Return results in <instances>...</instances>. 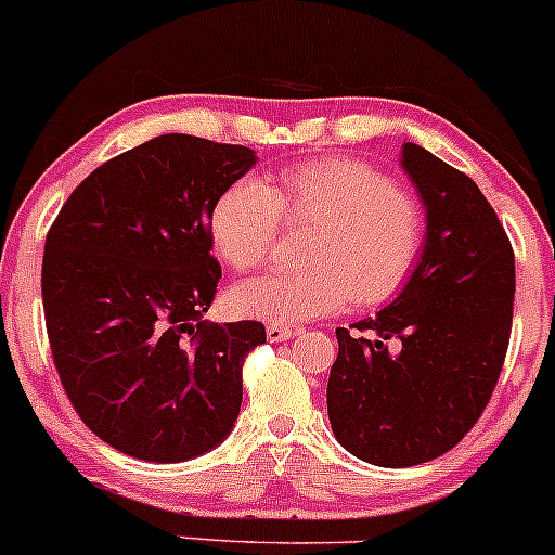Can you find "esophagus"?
Here are the masks:
<instances>
[{
  "mask_svg": "<svg viewBox=\"0 0 555 555\" xmlns=\"http://www.w3.org/2000/svg\"><path fill=\"white\" fill-rule=\"evenodd\" d=\"M296 330L291 325H267V338L270 344H280V340H288Z\"/></svg>",
  "mask_w": 555,
  "mask_h": 555,
  "instance_id": "1",
  "label": "esophagus"
}]
</instances>
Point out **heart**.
<instances>
[{"mask_svg":"<svg viewBox=\"0 0 555 555\" xmlns=\"http://www.w3.org/2000/svg\"><path fill=\"white\" fill-rule=\"evenodd\" d=\"M283 220L314 225L307 270H272L230 294L238 314L270 325H296L333 314L351 301L375 307L403 288L425 238V215L412 191L351 157H320L278 172L230 183L209 215L217 254L233 270L270 259Z\"/></svg>","mask_w":555,"mask_h":555,"instance_id":"obj_1","label":"heart"}]
</instances>
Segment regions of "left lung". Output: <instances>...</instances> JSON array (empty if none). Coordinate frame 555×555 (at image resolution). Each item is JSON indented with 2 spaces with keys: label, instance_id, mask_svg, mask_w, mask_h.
I'll return each mask as SVG.
<instances>
[{
  "label": "left lung",
  "instance_id": "1",
  "mask_svg": "<svg viewBox=\"0 0 555 555\" xmlns=\"http://www.w3.org/2000/svg\"><path fill=\"white\" fill-rule=\"evenodd\" d=\"M401 165L427 209L420 264L393 304L351 325L375 340L335 330L327 379L338 443L390 469L433 462L475 427L514 317V248L475 180L416 143Z\"/></svg>",
  "mask_w": 555,
  "mask_h": 555
}]
</instances>
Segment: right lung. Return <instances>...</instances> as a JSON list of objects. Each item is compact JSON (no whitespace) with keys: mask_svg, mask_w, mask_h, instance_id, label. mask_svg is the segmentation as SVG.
<instances>
[{"mask_svg":"<svg viewBox=\"0 0 555 555\" xmlns=\"http://www.w3.org/2000/svg\"><path fill=\"white\" fill-rule=\"evenodd\" d=\"M251 149L167 133L104 162L47 233L41 296L62 388L96 438L176 464L225 440L261 322L202 320L220 261L209 215Z\"/></svg>","mask_w":555,"mask_h":555,"instance_id":"obj_1","label":"right lung"}]
</instances>
